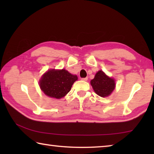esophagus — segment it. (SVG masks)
Wrapping results in <instances>:
<instances>
[{
	"instance_id": "esophagus-1",
	"label": "esophagus",
	"mask_w": 154,
	"mask_h": 154,
	"mask_svg": "<svg viewBox=\"0 0 154 154\" xmlns=\"http://www.w3.org/2000/svg\"><path fill=\"white\" fill-rule=\"evenodd\" d=\"M82 80L83 81H87L88 80V77H85V78H82Z\"/></svg>"
}]
</instances>
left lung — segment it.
I'll use <instances>...</instances> for the list:
<instances>
[{"label": "left lung", "instance_id": "obj_1", "mask_svg": "<svg viewBox=\"0 0 154 154\" xmlns=\"http://www.w3.org/2000/svg\"><path fill=\"white\" fill-rule=\"evenodd\" d=\"M96 94L101 97H106L112 93L116 88V83L113 78L109 77L102 71H99L90 82Z\"/></svg>", "mask_w": 154, "mask_h": 154}]
</instances>
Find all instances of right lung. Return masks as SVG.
<instances>
[{
    "label": "right lung",
    "mask_w": 154,
    "mask_h": 154,
    "mask_svg": "<svg viewBox=\"0 0 154 154\" xmlns=\"http://www.w3.org/2000/svg\"><path fill=\"white\" fill-rule=\"evenodd\" d=\"M77 79V75L71 74L65 69H50L41 77L39 86L49 97L60 99L70 92Z\"/></svg>",
    "instance_id": "obj_1"
}]
</instances>
